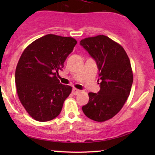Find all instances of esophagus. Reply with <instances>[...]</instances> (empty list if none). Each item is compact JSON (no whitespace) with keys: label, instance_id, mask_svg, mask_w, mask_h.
<instances>
[{"label":"esophagus","instance_id":"1","mask_svg":"<svg viewBox=\"0 0 155 155\" xmlns=\"http://www.w3.org/2000/svg\"><path fill=\"white\" fill-rule=\"evenodd\" d=\"M80 92H81V90H78V89H76V88H74L72 90V93L74 94V95H77V94H79Z\"/></svg>","mask_w":155,"mask_h":155}]
</instances>
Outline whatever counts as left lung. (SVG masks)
Instances as JSON below:
<instances>
[{"label":"left lung","mask_w":155,"mask_h":155,"mask_svg":"<svg viewBox=\"0 0 155 155\" xmlns=\"http://www.w3.org/2000/svg\"><path fill=\"white\" fill-rule=\"evenodd\" d=\"M97 63L101 90L89 92V102L82 106L88 118L103 122L119 113L131 90L133 74L130 61L120 44L104 35L89 37L80 41Z\"/></svg>","instance_id":"8db88e82"}]
</instances>
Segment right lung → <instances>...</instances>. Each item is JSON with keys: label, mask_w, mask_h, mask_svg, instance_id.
<instances>
[{"label": "right lung", "mask_w": 155, "mask_h": 155, "mask_svg": "<svg viewBox=\"0 0 155 155\" xmlns=\"http://www.w3.org/2000/svg\"><path fill=\"white\" fill-rule=\"evenodd\" d=\"M76 43L72 37L48 34L23 51L16 68V87L23 107L36 121L58 117L71 92V87L60 84L57 75Z\"/></svg>", "instance_id": "right-lung-1"}]
</instances>
